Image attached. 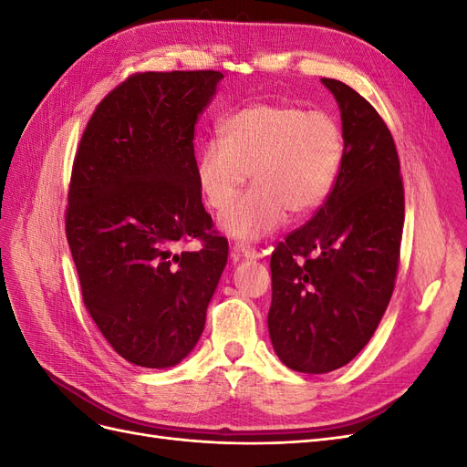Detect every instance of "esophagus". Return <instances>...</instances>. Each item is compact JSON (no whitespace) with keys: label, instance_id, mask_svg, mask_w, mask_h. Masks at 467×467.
Returning a JSON list of instances; mask_svg holds the SVG:
<instances>
[{"label":"esophagus","instance_id":"esophagus-1","mask_svg":"<svg viewBox=\"0 0 467 467\" xmlns=\"http://www.w3.org/2000/svg\"><path fill=\"white\" fill-rule=\"evenodd\" d=\"M234 253H237V255H242V257H247V259L257 257V249L249 244H235Z\"/></svg>","mask_w":467,"mask_h":467}]
</instances>
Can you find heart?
<instances>
[{"instance_id":"1","label":"heart","mask_w":467,"mask_h":467,"mask_svg":"<svg viewBox=\"0 0 467 467\" xmlns=\"http://www.w3.org/2000/svg\"><path fill=\"white\" fill-rule=\"evenodd\" d=\"M345 160L338 122L321 110L253 103L220 124V140L196 158V181L208 206L223 210L244 186L254 189L218 218L235 239H259L286 220L314 214L329 199Z\"/></svg>"}]
</instances>
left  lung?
<instances>
[{
  "mask_svg": "<svg viewBox=\"0 0 467 467\" xmlns=\"http://www.w3.org/2000/svg\"><path fill=\"white\" fill-rule=\"evenodd\" d=\"M341 110L345 160L329 199L271 257L268 335L306 374L333 372L370 341L395 286L405 218L400 158L376 109L323 78Z\"/></svg>",
  "mask_w": 467,
  "mask_h": 467,
  "instance_id": "8db88e82",
  "label": "left lung"
}]
</instances>
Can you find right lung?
<instances>
[{
    "label": "right lung",
    "instance_id": "add662e5",
    "mask_svg": "<svg viewBox=\"0 0 467 467\" xmlns=\"http://www.w3.org/2000/svg\"><path fill=\"white\" fill-rule=\"evenodd\" d=\"M220 72L134 74L97 105L74 160L66 235L89 316L119 355L179 364L228 263L196 181L194 124ZM201 238L199 252L173 254Z\"/></svg>",
    "mask_w": 467,
    "mask_h": 467
}]
</instances>
